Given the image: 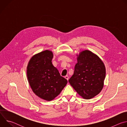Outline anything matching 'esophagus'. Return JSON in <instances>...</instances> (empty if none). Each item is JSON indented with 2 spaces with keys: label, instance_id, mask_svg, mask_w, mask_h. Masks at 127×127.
Returning <instances> with one entry per match:
<instances>
[{
  "label": "esophagus",
  "instance_id": "esophagus-1",
  "mask_svg": "<svg viewBox=\"0 0 127 127\" xmlns=\"http://www.w3.org/2000/svg\"><path fill=\"white\" fill-rule=\"evenodd\" d=\"M65 79H66L67 80H68V79H69V77H68V76L66 75V76H65Z\"/></svg>",
  "mask_w": 127,
  "mask_h": 127
}]
</instances>
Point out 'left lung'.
<instances>
[{
    "label": "left lung",
    "mask_w": 127,
    "mask_h": 127,
    "mask_svg": "<svg viewBox=\"0 0 127 127\" xmlns=\"http://www.w3.org/2000/svg\"><path fill=\"white\" fill-rule=\"evenodd\" d=\"M76 55L77 63L69 82L83 98H92L103 87L106 74L104 64L97 55L87 50Z\"/></svg>",
    "instance_id": "8db88e82"
}]
</instances>
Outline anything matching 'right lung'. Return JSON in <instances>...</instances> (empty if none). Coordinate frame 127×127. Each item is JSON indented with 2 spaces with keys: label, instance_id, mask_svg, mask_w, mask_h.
<instances>
[{
  "label": "right lung",
  "instance_id": "add662e5",
  "mask_svg": "<svg viewBox=\"0 0 127 127\" xmlns=\"http://www.w3.org/2000/svg\"><path fill=\"white\" fill-rule=\"evenodd\" d=\"M53 52L46 50L34 55L27 66V77L32 92L47 101L57 96L67 83L53 66Z\"/></svg>",
  "mask_w": 127,
  "mask_h": 127
}]
</instances>
